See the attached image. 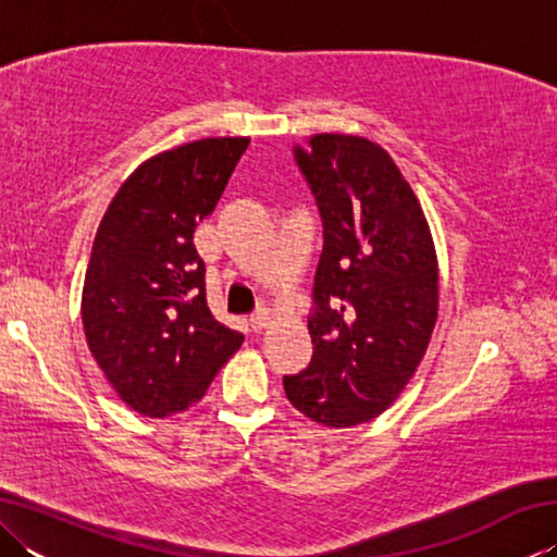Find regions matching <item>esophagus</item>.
Returning <instances> with one entry per match:
<instances>
[{
	"mask_svg": "<svg viewBox=\"0 0 557 557\" xmlns=\"http://www.w3.org/2000/svg\"><path fill=\"white\" fill-rule=\"evenodd\" d=\"M268 324H270V312H268V309H258L256 314H250V329L256 334H260Z\"/></svg>",
	"mask_w": 557,
	"mask_h": 557,
	"instance_id": "34e87169",
	"label": "esophagus"
}]
</instances>
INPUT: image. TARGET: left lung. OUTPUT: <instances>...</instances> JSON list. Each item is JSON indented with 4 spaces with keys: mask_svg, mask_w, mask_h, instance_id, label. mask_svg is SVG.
Listing matches in <instances>:
<instances>
[{
    "mask_svg": "<svg viewBox=\"0 0 557 557\" xmlns=\"http://www.w3.org/2000/svg\"><path fill=\"white\" fill-rule=\"evenodd\" d=\"M324 228L312 289L314 354L285 375L289 403L326 428L373 420L425 356L437 319V260L410 184L371 139L295 145Z\"/></svg>",
    "mask_w": 557,
    "mask_h": 557,
    "instance_id": "8db88e82",
    "label": "left lung"
}]
</instances>
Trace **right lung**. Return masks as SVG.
I'll list each match as a JSON object with an SVG mask.
<instances>
[{
    "label": "right lung",
    "mask_w": 557,
    "mask_h": 557,
    "mask_svg": "<svg viewBox=\"0 0 557 557\" xmlns=\"http://www.w3.org/2000/svg\"><path fill=\"white\" fill-rule=\"evenodd\" d=\"M250 139L211 137L139 164L102 215L83 285V329L108 383L147 418L184 412L238 351L211 314L194 231Z\"/></svg>",
    "instance_id": "add662e5"
}]
</instances>
